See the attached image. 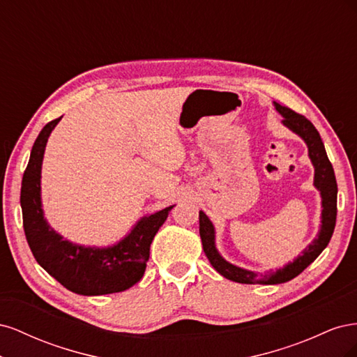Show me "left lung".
<instances>
[{"label":"left lung","mask_w":357,"mask_h":357,"mask_svg":"<svg viewBox=\"0 0 357 357\" xmlns=\"http://www.w3.org/2000/svg\"><path fill=\"white\" fill-rule=\"evenodd\" d=\"M275 110L283 116L282 123L295 132L298 137L304 139L308 147V158L314 167V188L320 192L321 197V225L317 232V236L308 244L302 255H299L294 262L286 264L283 268H278L275 271H269L265 274H259L241 266H236L219 253L215 247V229L208 219V215L202 210L199 211V235L202 241V248L205 256L208 257L213 268L225 278L235 283L243 284H280L290 282L291 278L299 275L304 269L316 261V257L325 250L329 244L332 234L337 222V180L332 164L328 159L325 144H323L320 134L308 119L302 114L290 110L278 102H274Z\"/></svg>","instance_id":"left-lung-1"}]
</instances>
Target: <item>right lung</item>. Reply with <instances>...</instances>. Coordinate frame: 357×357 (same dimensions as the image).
<instances>
[{
  "mask_svg": "<svg viewBox=\"0 0 357 357\" xmlns=\"http://www.w3.org/2000/svg\"><path fill=\"white\" fill-rule=\"evenodd\" d=\"M61 119L62 116L41 129L24 172L20 207L26 241L38 265L74 294L100 296L123 291L144 275L150 244L174 205L144 215L112 245L91 247L63 238L47 223L41 202L43 158L47 139Z\"/></svg>",
  "mask_w": 357,
  "mask_h": 357,
  "instance_id": "right-lung-1",
  "label": "right lung"
}]
</instances>
